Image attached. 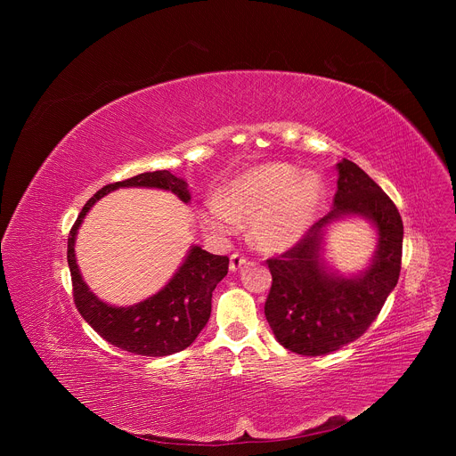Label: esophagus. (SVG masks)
Segmentation results:
<instances>
[{"instance_id":"34e87169","label":"esophagus","mask_w":456,"mask_h":456,"mask_svg":"<svg viewBox=\"0 0 456 456\" xmlns=\"http://www.w3.org/2000/svg\"><path fill=\"white\" fill-rule=\"evenodd\" d=\"M245 264H247V257L236 252V254H232V256H231V262H229V271H231V273H236V271H240V269H241Z\"/></svg>"}]
</instances>
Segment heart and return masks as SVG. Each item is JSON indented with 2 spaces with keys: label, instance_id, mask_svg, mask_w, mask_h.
Listing matches in <instances>:
<instances>
[{
  "label": "heart",
  "instance_id": "obj_1",
  "mask_svg": "<svg viewBox=\"0 0 456 456\" xmlns=\"http://www.w3.org/2000/svg\"><path fill=\"white\" fill-rule=\"evenodd\" d=\"M324 204V183L317 173L287 162L252 166L222 189V200L208 206L211 225L234 232L238 220L250 222V238L267 252L296 247L314 227Z\"/></svg>",
  "mask_w": 456,
  "mask_h": 456
}]
</instances>
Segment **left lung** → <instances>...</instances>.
<instances>
[{
  "label": "left lung",
  "instance_id": "left-lung-1",
  "mask_svg": "<svg viewBox=\"0 0 456 456\" xmlns=\"http://www.w3.org/2000/svg\"><path fill=\"white\" fill-rule=\"evenodd\" d=\"M338 173L334 209L296 247L267 259L265 317L278 343L301 355H327L361 338L401 274L404 227L395 204L352 160L343 159ZM346 217H362L378 232L369 267L355 275H341L323 257L328 227Z\"/></svg>",
  "mask_w": 456,
  "mask_h": 456
}]
</instances>
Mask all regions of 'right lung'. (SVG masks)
I'll return each instance as SVG.
<instances>
[{
	"label": "right lung",
	"mask_w": 456,
	"mask_h": 456,
	"mask_svg": "<svg viewBox=\"0 0 456 456\" xmlns=\"http://www.w3.org/2000/svg\"><path fill=\"white\" fill-rule=\"evenodd\" d=\"M118 187H153L171 191L187 204V182L169 171L141 173L122 182L108 183L86 202L69 236V267L72 273L74 301L90 327L110 345L146 357H164L187 348L199 338L211 317V297L227 276L229 257L191 245L173 278L148 299L115 306L99 299L85 283L76 259L77 231L88 211Z\"/></svg>",
	"instance_id": "right-lung-1"
}]
</instances>
